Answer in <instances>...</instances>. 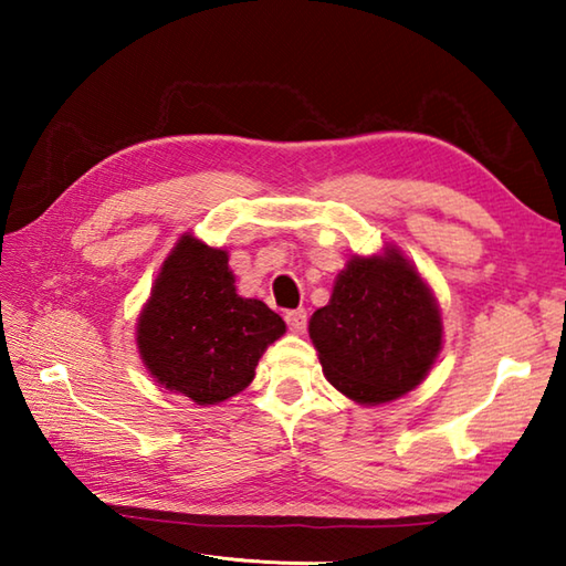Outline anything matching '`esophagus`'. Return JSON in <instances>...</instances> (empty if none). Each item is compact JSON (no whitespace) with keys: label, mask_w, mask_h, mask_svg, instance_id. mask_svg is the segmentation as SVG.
Returning <instances> with one entry per match:
<instances>
[{"label":"esophagus","mask_w":566,"mask_h":566,"mask_svg":"<svg viewBox=\"0 0 566 566\" xmlns=\"http://www.w3.org/2000/svg\"><path fill=\"white\" fill-rule=\"evenodd\" d=\"M284 319H286V324H290V329H292L294 334H302V332L306 329V312H304V310L286 312Z\"/></svg>","instance_id":"34e87169"}]
</instances>
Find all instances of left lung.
I'll list each match as a JSON object with an SVG mask.
<instances>
[{
    "mask_svg": "<svg viewBox=\"0 0 566 566\" xmlns=\"http://www.w3.org/2000/svg\"><path fill=\"white\" fill-rule=\"evenodd\" d=\"M310 337L334 387L361 405L415 389L442 349L434 296L397 249L354 256L332 300L312 314Z\"/></svg>",
    "mask_w": 566,
    "mask_h": 566,
    "instance_id": "left-lung-1",
    "label": "left lung"
}]
</instances>
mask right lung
I'll use <instances>...</instances> for the list:
<instances>
[{"instance_id": "add662e5", "label": "right lung", "mask_w": 566, "mask_h": 566, "mask_svg": "<svg viewBox=\"0 0 566 566\" xmlns=\"http://www.w3.org/2000/svg\"><path fill=\"white\" fill-rule=\"evenodd\" d=\"M227 262L222 249L181 237L137 327L151 377L197 405L242 391L264 349L286 329L264 302L237 294Z\"/></svg>"}]
</instances>
